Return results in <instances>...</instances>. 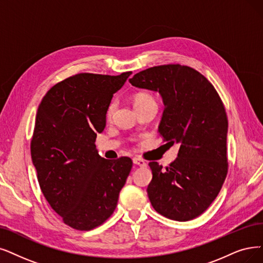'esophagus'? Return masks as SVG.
<instances>
[{
  "label": "esophagus",
  "mask_w": 263,
  "mask_h": 263,
  "mask_svg": "<svg viewBox=\"0 0 263 263\" xmlns=\"http://www.w3.org/2000/svg\"><path fill=\"white\" fill-rule=\"evenodd\" d=\"M133 162H134L135 165H138V166H141V167H145L146 166V163L142 159H140V157H134Z\"/></svg>",
  "instance_id": "obj_1"
}]
</instances>
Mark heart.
I'll return each mask as SVG.
<instances>
[{
  "label": "heart",
  "instance_id": "1",
  "mask_svg": "<svg viewBox=\"0 0 263 263\" xmlns=\"http://www.w3.org/2000/svg\"><path fill=\"white\" fill-rule=\"evenodd\" d=\"M133 100H134V104H135L136 109L143 107V106H146V104H150V103H156L154 97L152 95H150V93L144 92V91L136 93V95L133 98ZM114 109H115V102L112 101V102L109 103V106L107 108V118L112 117Z\"/></svg>",
  "mask_w": 263,
  "mask_h": 263
}]
</instances>
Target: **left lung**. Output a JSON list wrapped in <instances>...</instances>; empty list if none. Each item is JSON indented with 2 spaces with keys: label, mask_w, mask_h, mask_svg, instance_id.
I'll return each instance as SVG.
<instances>
[{
  "label": "left lung",
  "mask_w": 263,
  "mask_h": 263,
  "mask_svg": "<svg viewBox=\"0 0 263 263\" xmlns=\"http://www.w3.org/2000/svg\"><path fill=\"white\" fill-rule=\"evenodd\" d=\"M129 82L161 93L165 104L159 127L163 142L180 143L178 157L170 166L149 163L153 175L146 189L150 202L166 218L192 220L215 201L228 174L223 102L203 74L179 64L145 69Z\"/></svg>",
  "instance_id": "left-lung-1"
}]
</instances>
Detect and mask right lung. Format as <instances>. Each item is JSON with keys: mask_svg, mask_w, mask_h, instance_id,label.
I'll return each mask as SVG.
<instances>
[{"mask_svg": "<svg viewBox=\"0 0 263 263\" xmlns=\"http://www.w3.org/2000/svg\"><path fill=\"white\" fill-rule=\"evenodd\" d=\"M130 74L78 73L52 86L39 106L31 157L42 193L72 229L89 231L108 220L132 171L129 157L106 160L95 144L113 93Z\"/></svg>", "mask_w": 263, "mask_h": 263, "instance_id": "add662e5", "label": "right lung"}]
</instances>
